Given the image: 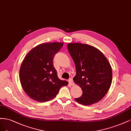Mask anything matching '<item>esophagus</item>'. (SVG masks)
Masks as SVG:
<instances>
[{
    "label": "esophagus",
    "mask_w": 131,
    "mask_h": 131,
    "mask_svg": "<svg viewBox=\"0 0 131 131\" xmlns=\"http://www.w3.org/2000/svg\"><path fill=\"white\" fill-rule=\"evenodd\" d=\"M69 83L71 84V85H73V84H74V82H73V81L72 78H70L69 79Z\"/></svg>",
    "instance_id": "34e87169"
}]
</instances>
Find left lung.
Returning a JSON list of instances; mask_svg holds the SVG:
<instances>
[{
  "label": "left lung",
  "mask_w": 131,
  "mask_h": 131,
  "mask_svg": "<svg viewBox=\"0 0 131 131\" xmlns=\"http://www.w3.org/2000/svg\"><path fill=\"white\" fill-rule=\"evenodd\" d=\"M67 48L76 69L73 81L83 91L81 97L75 100L85 105L98 102L111 85L112 70L110 63L104 54L93 46L70 43Z\"/></svg>",
  "instance_id": "left-lung-1"
}]
</instances>
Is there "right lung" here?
<instances>
[{"label":"right lung","instance_id":"1","mask_svg":"<svg viewBox=\"0 0 131 131\" xmlns=\"http://www.w3.org/2000/svg\"><path fill=\"white\" fill-rule=\"evenodd\" d=\"M62 42L45 43L32 48L24 59L19 70L20 84L25 92L40 102L51 100L60 89L68 84L58 78L53 58Z\"/></svg>","mask_w":131,"mask_h":131}]
</instances>
